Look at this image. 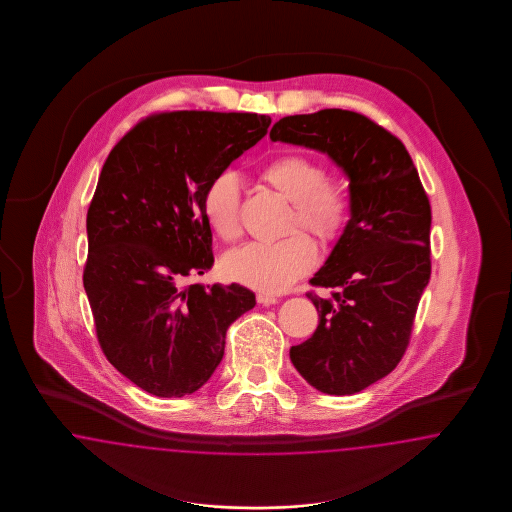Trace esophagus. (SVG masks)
I'll list each match as a JSON object with an SVG mask.
<instances>
[{
  "instance_id": "34e87169",
  "label": "esophagus",
  "mask_w": 512,
  "mask_h": 512,
  "mask_svg": "<svg viewBox=\"0 0 512 512\" xmlns=\"http://www.w3.org/2000/svg\"><path fill=\"white\" fill-rule=\"evenodd\" d=\"M257 302L263 304V306H272L278 302V296L268 295V293H259L257 295Z\"/></svg>"
}]
</instances>
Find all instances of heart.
<instances>
[{
    "mask_svg": "<svg viewBox=\"0 0 512 512\" xmlns=\"http://www.w3.org/2000/svg\"><path fill=\"white\" fill-rule=\"evenodd\" d=\"M264 182L278 189L293 210L289 231L276 242H248L223 257L221 270L229 279L261 293L287 291L317 263V246L306 229L323 242L336 240L349 225L353 201L347 186L326 176L323 163L310 155H279L261 171ZM242 182L234 171L217 172L202 193V216L214 233L231 242L242 233Z\"/></svg>",
    "mask_w": 512,
    "mask_h": 512,
    "instance_id": "1",
    "label": "heart"
}]
</instances>
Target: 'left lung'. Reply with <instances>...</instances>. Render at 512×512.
Masks as SVG:
<instances>
[{
    "instance_id": "1",
    "label": "left lung",
    "mask_w": 512,
    "mask_h": 512,
    "mask_svg": "<svg viewBox=\"0 0 512 512\" xmlns=\"http://www.w3.org/2000/svg\"><path fill=\"white\" fill-rule=\"evenodd\" d=\"M270 139L330 155L351 184L353 212L306 293L319 311L310 340L289 355L311 387L355 394L392 372L411 340L432 274V208L402 140L353 110L285 116Z\"/></svg>"
}]
</instances>
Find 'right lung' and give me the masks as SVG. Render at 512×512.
Listing matches in <instances>:
<instances>
[{"label":"right lung","mask_w":512,"mask_h":512,"mask_svg":"<svg viewBox=\"0 0 512 512\" xmlns=\"http://www.w3.org/2000/svg\"><path fill=\"white\" fill-rule=\"evenodd\" d=\"M251 112L152 114L112 148L86 229L84 289L101 351L137 387L182 398L212 377L229 325L255 306L242 285H187L214 264L202 193L266 135Z\"/></svg>","instance_id":"1"}]
</instances>
